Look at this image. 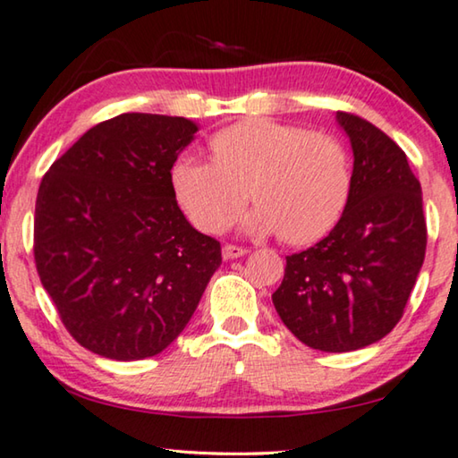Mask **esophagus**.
<instances>
[{"label":"esophagus","instance_id":"obj_1","mask_svg":"<svg viewBox=\"0 0 458 458\" xmlns=\"http://www.w3.org/2000/svg\"><path fill=\"white\" fill-rule=\"evenodd\" d=\"M243 254H248V250L245 248H240V245H231V243H227L223 248V258L225 260H233V258H240V256H243Z\"/></svg>","mask_w":458,"mask_h":458}]
</instances>
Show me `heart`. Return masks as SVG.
I'll use <instances>...</instances> for the list:
<instances>
[{
    "label": "heart",
    "mask_w": 458,
    "mask_h": 458,
    "mask_svg": "<svg viewBox=\"0 0 458 458\" xmlns=\"http://www.w3.org/2000/svg\"><path fill=\"white\" fill-rule=\"evenodd\" d=\"M210 152L213 161L182 155L171 167L177 202L198 229L227 227L248 200V188L258 202L240 227L251 235L283 231L291 243H311L343 215L351 169L335 136L250 117L216 131Z\"/></svg>",
    "instance_id": "heart-1"
}]
</instances>
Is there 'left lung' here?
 <instances>
[{"mask_svg": "<svg viewBox=\"0 0 458 458\" xmlns=\"http://www.w3.org/2000/svg\"><path fill=\"white\" fill-rule=\"evenodd\" d=\"M353 150L349 198L335 229L287 256L276 314L327 353L374 344L401 320L426 258L421 185L407 155L366 119L336 111Z\"/></svg>", "mask_w": 458, "mask_h": 458, "instance_id": "8db88e82", "label": "left lung"}]
</instances>
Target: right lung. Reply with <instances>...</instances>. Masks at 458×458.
<instances>
[{"label": "right lung", "instance_id": "obj_1", "mask_svg": "<svg viewBox=\"0 0 458 458\" xmlns=\"http://www.w3.org/2000/svg\"><path fill=\"white\" fill-rule=\"evenodd\" d=\"M196 131L185 117L122 114L86 131L43 177L37 270L64 327L92 353H161L221 267V243L191 227L171 185Z\"/></svg>", "mask_w": 458, "mask_h": 458}]
</instances>
